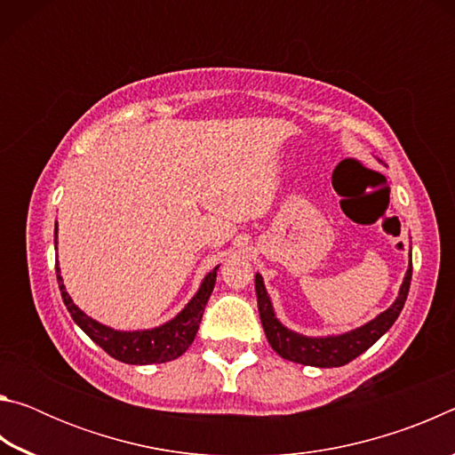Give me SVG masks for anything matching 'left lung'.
Segmentation results:
<instances>
[{
    "label": "left lung",
    "instance_id": "1",
    "mask_svg": "<svg viewBox=\"0 0 455 455\" xmlns=\"http://www.w3.org/2000/svg\"><path fill=\"white\" fill-rule=\"evenodd\" d=\"M411 265L407 268L405 279L402 284V291H399V297L395 303L389 307L387 311H383L379 317L373 319L367 325L359 327L351 333L339 335V337H325V339H311L292 333V331L284 329L279 321L275 319L271 301H268L267 291L260 275L255 279V291H257V303H259V313H260V323H263L265 335L271 343V347L279 353L281 357L295 361V363L303 365H315V367H341L349 363L361 353L367 351L371 345L379 339L385 331L394 325L395 319L402 313L407 292H410L411 284Z\"/></svg>",
    "mask_w": 455,
    "mask_h": 455
}]
</instances>
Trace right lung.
<instances>
[{"mask_svg": "<svg viewBox=\"0 0 455 455\" xmlns=\"http://www.w3.org/2000/svg\"><path fill=\"white\" fill-rule=\"evenodd\" d=\"M56 273L61 299H64V305L68 307V311H70L72 319L78 323L84 333H86L96 345H100L108 355L130 365L166 363V361L180 357L182 353L190 347L192 341H195L198 325L200 321H203L204 307L209 303L211 292L214 289V281H217V268H214V271L204 276L198 292L192 297V301L184 307V311L179 317L168 321L166 325L152 331H132V333H124V331H114L110 327L100 325L94 319H90L88 315H84L78 307L74 305L70 295H68V291L64 289L58 263Z\"/></svg>", "mask_w": 455, "mask_h": 455, "instance_id": "add662e5", "label": "right lung"}]
</instances>
